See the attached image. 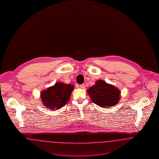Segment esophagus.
Here are the masks:
<instances>
[{
	"mask_svg": "<svg viewBox=\"0 0 159 159\" xmlns=\"http://www.w3.org/2000/svg\"><path fill=\"white\" fill-rule=\"evenodd\" d=\"M85 87H86V86H85V84H82L80 85V88H82V89H84Z\"/></svg>",
	"mask_w": 159,
	"mask_h": 159,
	"instance_id": "34e87169",
	"label": "esophagus"
}]
</instances>
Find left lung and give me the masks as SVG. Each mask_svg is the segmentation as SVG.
Wrapping results in <instances>:
<instances>
[{"mask_svg":"<svg viewBox=\"0 0 159 159\" xmlns=\"http://www.w3.org/2000/svg\"><path fill=\"white\" fill-rule=\"evenodd\" d=\"M87 92L93 103L106 108L117 104L120 97V92L117 88L101 80L96 82Z\"/></svg>","mask_w":159,"mask_h":159,"instance_id":"1","label":"left lung"}]
</instances>
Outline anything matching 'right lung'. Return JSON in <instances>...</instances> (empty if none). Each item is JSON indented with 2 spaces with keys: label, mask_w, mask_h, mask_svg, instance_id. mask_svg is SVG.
Returning <instances> with one entry per match:
<instances>
[{
  "label": "right lung",
  "mask_w": 159,
  "mask_h": 159,
  "mask_svg": "<svg viewBox=\"0 0 159 159\" xmlns=\"http://www.w3.org/2000/svg\"><path fill=\"white\" fill-rule=\"evenodd\" d=\"M73 89V84L61 82L56 83L41 92L40 97L42 103L47 108L60 109L67 103Z\"/></svg>",
  "instance_id": "1"
}]
</instances>
